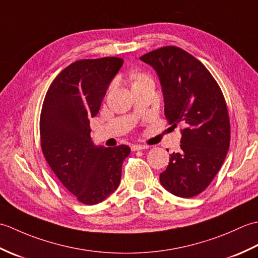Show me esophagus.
<instances>
[{
  "instance_id": "esophagus-1",
  "label": "esophagus",
  "mask_w": 258,
  "mask_h": 258,
  "mask_svg": "<svg viewBox=\"0 0 258 258\" xmlns=\"http://www.w3.org/2000/svg\"><path fill=\"white\" fill-rule=\"evenodd\" d=\"M131 149H132V151H142V150L149 149V146L142 145V144H134V145H132V147H131Z\"/></svg>"
}]
</instances>
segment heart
I'll return each instance as SVG.
<instances>
[{
    "label": "heart",
    "mask_w": 258,
    "mask_h": 258,
    "mask_svg": "<svg viewBox=\"0 0 258 258\" xmlns=\"http://www.w3.org/2000/svg\"><path fill=\"white\" fill-rule=\"evenodd\" d=\"M142 78H143V76H139V78H138V81H139L140 79H142Z\"/></svg>",
    "instance_id": "b5f03b06"
}]
</instances>
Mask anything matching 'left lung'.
<instances>
[{"label": "left lung", "mask_w": 258, "mask_h": 258, "mask_svg": "<svg viewBox=\"0 0 258 258\" xmlns=\"http://www.w3.org/2000/svg\"><path fill=\"white\" fill-rule=\"evenodd\" d=\"M140 58L158 75L169 124L183 126L180 152L171 154L160 182L175 196L199 195L220 171L229 147L225 98L208 70L182 48L161 47Z\"/></svg>", "instance_id": "8db88e82"}]
</instances>
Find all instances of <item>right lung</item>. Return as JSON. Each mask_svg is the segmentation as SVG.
Wrapping results in <instances>:
<instances>
[{
    "instance_id": "1",
    "label": "right lung",
    "mask_w": 258,
    "mask_h": 258,
    "mask_svg": "<svg viewBox=\"0 0 258 258\" xmlns=\"http://www.w3.org/2000/svg\"><path fill=\"white\" fill-rule=\"evenodd\" d=\"M123 65L119 57L80 59L70 64L48 87L43 102L42 152L64 187L79 202L95 205L116 190L127 145L97 146L90 118L100 111L108 85Z\"/></svg>"
}]
</instances>
